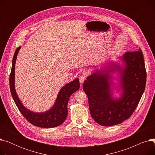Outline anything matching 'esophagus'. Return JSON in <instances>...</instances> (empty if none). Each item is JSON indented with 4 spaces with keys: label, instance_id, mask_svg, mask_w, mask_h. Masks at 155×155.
Instances as JSON below:
<instances>
[{
    "label": "esophagus",
    "instance_id": "obj_1",
    "mask_svg": "<svg viewBox=\"0 0 155 155\" xmlns=\"http://www.w3.org/2000/svg\"><path fill=\"white\" fill-rule=\"evenodd\" d=\"M85 78H86V76L85 75H82L79 77V80H80V82L81 84H82L84 83Z\"/></svg>",
    "mask_w": 155,
    "mask_h": 155
}]
</instances>
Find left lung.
<instances>
[{"label": "left lung", "instance_id": "obj_1", "mask_svg": "<svg viewBox=\"0 0 155 155\" xmlns=\"http://www.w3.org/2000/svg\"><path fill=\"white\" fill-rule=\"evenodd\" d=\"M119 59L123 66L110 61L103 68L94 70L84 83L91 114L97 123L104 126L121 124L131 117L145 89L146 72L141 48L126 52ZM114 72L119 73L120 79L118 87L114 88L111 73ZM114 90L121 92L119 98L113 97Z\"/></svg>", "mask_w": 155, "mask_h": 155}]
</instances>
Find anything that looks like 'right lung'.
Instances as JSON below:
<instances>
[{"label":"right lung","instance_id":"1","mask_svg":"<svg viewBox=\"0 0 155 155\" xmlns=\"http://www.w3.org/2000/svg\"><path fill=\"white\" fill-rule=\"evenodd\" d=\"M21 49L18 47L14 53L12 65L9 77L10 90L13 100L22 116L32 125L43 127L51 128L61 125L68 115V102L72 94L77 91L80 88L78 78L63 86L58 92L53 107L43 112H34L27 109L21 102L15 88V66L18 54Z\"/></svg>","mask_w":155,"mask_h":155}]
</instances>
